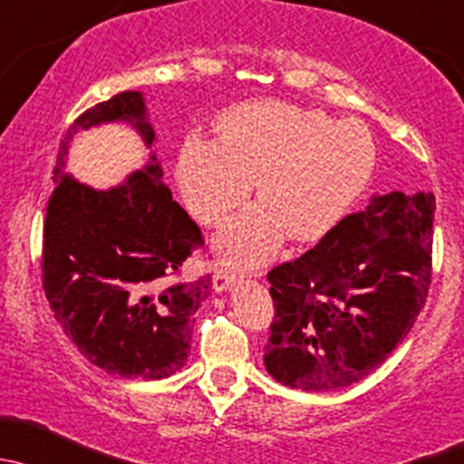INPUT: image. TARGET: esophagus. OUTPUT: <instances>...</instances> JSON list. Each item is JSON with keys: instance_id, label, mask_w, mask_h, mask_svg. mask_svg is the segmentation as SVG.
<instances>
[{"instance_id": "34e87169", "label": "esophagus", "mask_w": 464, "mask_h": 464, "mask_svg": "<svg viewBox=\"0 0 464 464\" xmlns=\"http://www.w3.org/2000/svg\"><path fill=\"white\" fill-rule=\"evenodd\" d=\"M237 281H238V275L232 270V267H227L226 264L214 266V288H217L218 293L230 290Z\"/></svg>"}]
</instances>
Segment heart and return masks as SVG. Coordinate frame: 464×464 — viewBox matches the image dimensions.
Returning a JSON list of instances; mask_svg holds the SVG:
<instances>
[{
  "label": "heart",
  "mask_w": 464,
  "mask_h": 464,
  "mask_svg": "<svg viewBox=\"0 0 464 464\" xmlns=\"http://www.w3.org/2000/svg\"><path fill=\"white\" fill-rule=\"evenodd\" d=\"M218 142L192 138L176 162L189 212L205 226L247 198L259 205L230 218L214 238L218 255L252 266L290 241H314L342 221L375 167V142L357 121H333L317 109L247 102L218 121Z\"/></svg>",
  "instance_id": "heart-1"
}]
</instances>
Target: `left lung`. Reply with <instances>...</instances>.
Returning a JSON list of instances; mask_svg holds the SVG:
<instances>
[{
    "label": "left lung",
    "instance_id": "obj_1",
    "mask_svg": "<svg viewBox=\"0 0 464 464\" xmlns=\"http://www.w3.org/2000/svg\"><path fill=\"white\" fill-rule=\"evenodd\" d=\"M436 198L391 192L272 267L266 369L302 391L346 389L409 335L431 284Z\"/></svg>",
    "mask_w": 464,
    "mask_h": 464
}]
</instances>
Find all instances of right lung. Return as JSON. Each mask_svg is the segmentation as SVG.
Returning a JSON list of instances; mask_svg holds the SVG:
<instances>
[{
	"label": "right lung",
	"mask_w": 464,
	"mask_h": 464,
	"mask_svg": "<svg viewBox=\"0 0 464 464\" xmlns=\"http://www.w3.org/2000/svg\"><path fill=\"white\" fill-rule=\"evenodd\" d=\"M109 122H125L147 150L156 142L140 91L95 104L69 127L46 205L42 284L55 319L91 364L122 377L162 380L188 362L194 313L212 293V276L171 281L203 238L162 183L154 151L109 189L66 171L73 138Z\"/></svg>",
	"instance_id": "right-lung-1"
}]
</instances>
